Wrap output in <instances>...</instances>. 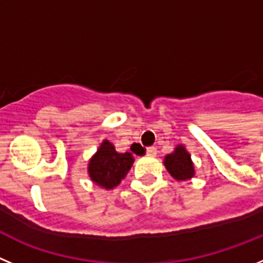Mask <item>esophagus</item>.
Instances as JSON below:
<instances>
[{
  "instance_id": "esophagus-1",
  "label": "esophagus",
  "mask_w": 263,
  "mask_h": 263,
  "mask_svg": "<svg viewBox=\"0 0 263 263\" xmlns=\"http://www.w3.org/2000/svg\"><path fill=\"white\" fill-rule=\"evenodd\" d=\"M146 155H148L149 157H155V156L157 155V149H156L155 146H149V148H146Z\"/></svg>"
}]
</instances>
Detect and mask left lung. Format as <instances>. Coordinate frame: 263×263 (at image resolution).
I'll return each mask as SVG.
<instances>
[{"mask_svg":"<svg viewBox=\"0 0 263 263\" xmlns=\"http://www.w3.org/2000/svg\"><path fill=\"white\" fill-rule=\"evenodd\" d=\"M164 165L170 176L177 181H187L195 174L190 153L183 145H177L174 152L165 156Z\"/></svg>","mask_w":263,"mask_h":263,"instance_id":"left-lung-1","label":"left lung"}]
</instances>
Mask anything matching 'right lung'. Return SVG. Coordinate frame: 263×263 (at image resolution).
Segmentation results:
<instances>
[{"label": "right lung", "mask_w": 263, "mask_h": 263, "mask_svg": "<svg viewBox=\"0 0 263 263\" xmlns=\"http://www.w3.org/2000/svg\"><path fill=\"white\" fill-rule=\"evenodd\" d=\"M132 153H118L108 140H103L87 165L89 177L96 184L110 190L124 179L134 164Z\"/></svg>", "instance_id": "obj_1"}]
</instances>
